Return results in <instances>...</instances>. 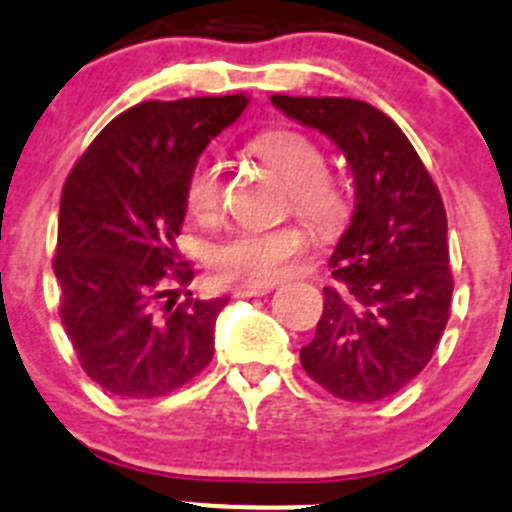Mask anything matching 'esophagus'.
Wrapping results in <instances>:
<instances>
[{
	"label": "esophagus",
	"instance_id": "esophagus-1",
	"mask_svg": "<svg viewBox=\"0 0 512 512\" xmlns=\"http://www.w3.org/2000/svg\"><path fill=\"white\" fill-rule=\"evenodd\" d=\"M272 290V285H237L232 288L234 298H255V295H267Z\"/></svg>",
	"mask_w": 512,
	"mask_h": 512
}]
</instances>
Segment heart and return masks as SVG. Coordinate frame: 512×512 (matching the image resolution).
<instances>
[{
	"mask_svg": "<svg viewBox=\"0 0 512 512\" xmlns=\"http://www.w3.org/2000/svg\"><path fill=\"white\" fill-rule=\"evenodd\" d=\"M257 159L278 171L290 184L293 204L321 232H336L348 214L346 194L326 176V154L308 133L272 128L250 141ZM186 209L197 219H209L222 202V166L202 159L191 166L184 184ZM310 237L300 224L272 229H237L209 250V270L222 283L272 285L288 270L290 260L303 255Z\"/></svg>",
	"mask_w": 512,
	"mask_h": 512,
	"instance_id": "1",
	"label": "heart"
}]
</instances>
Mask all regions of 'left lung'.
<instances>
[{
  "label": "left lung",
  "mask_w": 512,
  "mask_h": 512,
  "mask_svg": "<svg viewBox=\"0 0 512 512\" xmlns=\"http://www.w3.org/2000/svg\"><path fill=\"white\" fill-rule=\"evenodd\" d=\"M293 121L331 138L351 166L356 207L331 255L338 288L300 364L346 401H379L412 384L442 338L452 303L447 214L399 126L353 98L272 95Z\"/></svg>",
  "instance_id": "obj_1"
}]
</instances>
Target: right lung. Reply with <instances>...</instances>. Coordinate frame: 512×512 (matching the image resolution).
Wrapping results in <instances>:
<instances>
[{
    "instance_id": "add662e5",
    "label": "right lung",
    "mask_w": 512,
    "mask_h": 512,
    "mask_svg": "<svg viewBox=\"0 0 512 512\" xmlns=\"http://www.w3.org/2000/svg\"><path fill=\"white\" fill-rule=\"evenodd\" d=\"M247 103L222 95L133 105L95 136L62 186L52 262L60 318L85 374L108 394L166 396L212 361L227 298L176 303L174 283L191 280L176 237L191 166Z\"/></svg>"
}]
</instances>
